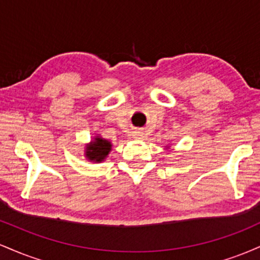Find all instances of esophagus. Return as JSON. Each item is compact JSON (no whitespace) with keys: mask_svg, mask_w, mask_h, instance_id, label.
I'll use <instances>...</instances> for the list:
<instances>
[{"mask_svg":"<svg viewBox=\"0 0 260 260\" xmlns=\"http://www.w3.org/2000/svg\"><path fill=\"white\" fill-rule=\"evenodd\" d=\"M133 137H134V138H142L143 133L140 132V131H137V132L133 133Z\"/></svg>","mask_w":260,"mask_h":260,"instance_id":"1","label":"esophagus"}]
</instances>
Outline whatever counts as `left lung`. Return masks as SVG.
<instances>
[{
  "mask_svg": "<svg viewBox=\"0 0 260 260\" xmlns=\"http://www.w3.org/2000/svg\"><path fill=\"white\" fill-rule=\"evenodd\" d=\"M166 149H168V150H169V149H170V147H166Z\"/></svg>",
  "mask_w": 260,
  "mask_h": 260,
  "instance_id": "8db88e82",
  "label": "left lung"
}]
</instances>
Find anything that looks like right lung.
<instances>
[{"instance_id": "right-lung-1", "label": "right lung", "mask_w": 260, "mask_h": 260, "mask_svg": "<svg viewBox=\"0 0 260 260\" xmlns=\"http://www.w3.org/2000/svg\"><path fill=\"white\" fill-rule=\"evenodd\" d=\"M112 150V144L110 140L96 134L90 140V143L85 144L84 148V156L86 160H89L90 162L99 164L106 160V157L109 156L110 151Z\"/></svg>"}]
</instances>
